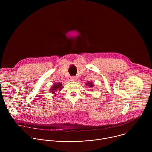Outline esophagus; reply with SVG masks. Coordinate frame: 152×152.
<instances>
[{
  "instance_id": "34e87169",
  "label": "esophagus",
  "mask_w": 152,
  "mask_h": 152,
  "mask_svg": "<svg viewBox=\"0 0 152 152\" xmlns=\"http://www.w3.org/2000/svg\"><path fill=\"white\" fill-rule=\"evenodd\" d=\"M70 80L71 81H76V77H75V76H72L70 78Z\"/></svg>"
}]
</instances>
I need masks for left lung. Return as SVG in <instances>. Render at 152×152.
Instances as JSON below:
<instances>
[{"instance_id": "1", "label": "left lung", "mask_w": 152, "mask_h": 152, "mask_svg": "<svg viewBox=\"0 0 152 152\" xmlns=\"http://www.w3.org/2000/svg\"><path fill=\"white\" fill-rule=\"evenodd\" d=\"M86 85H87V86H90V88H92V87H93V86H94V84L93 83V82H88L87 83H86V84H85Z\"/></svg>"}]
</instances>
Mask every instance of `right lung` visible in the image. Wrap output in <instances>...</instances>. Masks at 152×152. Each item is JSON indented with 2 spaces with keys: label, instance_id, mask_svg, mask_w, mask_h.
I'll return each mask as SVG.
<instances>
[{
  "label": "right lung",
  "instance_id": "add662e5",
  "mask_svg": "<svg viewBox=\"0 0 152 152\" xmlns=\"http://www.w3.org/2000/svg\"><path fill=\"white\" fill-rule=\"evenodd\" d=\"M62 88H63V86H62V84L61 83H55L54 85H53V86H52L50 90L52 93L56 94L58 91H61Z\"/></svg>",
  "mask_w": 152,
  "mask_h": 152
}]
</instances>
